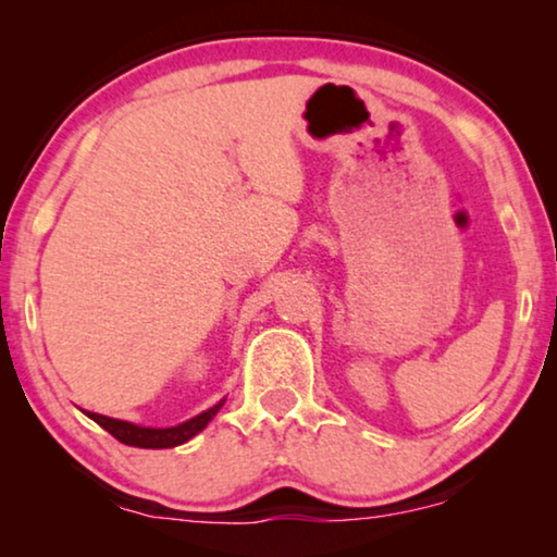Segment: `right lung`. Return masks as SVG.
Listing matches in <instances>:
<instances>
[{
	"instance_id": "1",
	"label": "right lung",
	"mask_w": 557,
	"mask_h": 557,
	"mask_svg": "<svg viewBox=\"0 0 557 557\" xmlns=\"http://www.w3.org/2000/svg\"><path fill=\"white\" fill-rule=\"evenodd\" d=\"M225 400H220L218 406H212L205 410V413L189 418V421L172 425V429H147V425H134L128 421H119V418H109V416H98V413H88V418L111 433L113 438H119L121 444L126 446H139V448H172L180 446L189 441L193 436H197L205 425L212 421V416L223 408Z\"/></svg>"
}]
</instances>
